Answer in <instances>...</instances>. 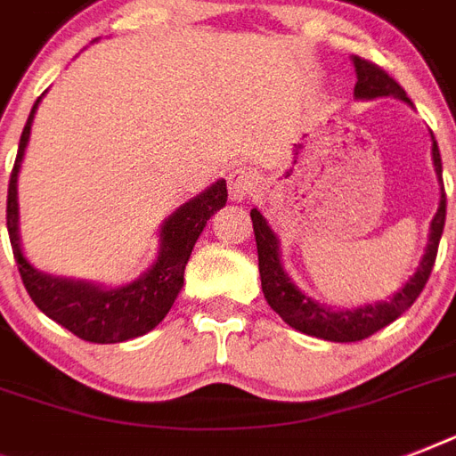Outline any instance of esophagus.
I'll return each mask as SVG.
<instances>
[{
    "instance_id": "1",
    "label": "esophagus",
    "mask_w": 456,
    "mask_h": 456,
    "mask_svg": "<svg viewBox=\"0 0 456 456\" xmlns=\"http://www.w3.org/2000/svg\"><path fill=\"white\" fill-rule=\"evenodd\" d=\"M227 184H229V196H232L234 200H243L256 191L257 175L250 170V167L241 165V167H236V170L229 172Z\"/></svg>"
}]
</instances>
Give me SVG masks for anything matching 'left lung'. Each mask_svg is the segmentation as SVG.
I'll return each instance as SVG.
<instances>
[{"label":"left lung","instance_id":"obj_1","mask_svg":"<svg viewBox=\"0 0 456 456\" xmlns=\"http://www.w3.org/2000/svg\"><path fill=\"white\" fill-rule=\"evenodd\" d=\"M354 70H357V85H354V96L357 99H376V96H397L410 102L404 89L390 77L381 66H376L371 61L354 56L353 59ZM433 163H436V172L443 179V160H440L438 144L433 142ZM447 199L445 186L440 193V208L436 217L431 222V239H428V248L426 256L419 265L417 274L404 284L403 291H397L395 296L386 303L364 305L357 310H326L322 305L312 303L307 296L293 286L289 274L284 272L281 263H279V246L277 236L267 227V222L260 215L257 208L250 210V220H253V232H256V246H257V270H260V279H263V293L270 307L277 312L279 317L284 319L286 324L298 329V331L307 333V336H317V338L333 340V343H354V340H364L369 336H374L376 331H381L383 326H388L390 322H395L403 312H407L414 305V300L421 296L426 281L431 277L433 265H436V256H438L440 236H443V227H445L447 215Z\"/></svg>","mask_w":456,"mask_h":456}]
</instances>
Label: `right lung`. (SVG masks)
<instances>
[{"instance_id":"obj_1","label":"right lung","mask_w":456,"mask_h":456,"mask_svg":"<svg viewBox=\"0 0 456 456\" xmlns=\"http://www.w3.org/2000/svg\"><path fill=\"white\" fill-rule=\"evenodd\" d=\"M39 99L30 110V118L20 134L18 156L9 179V196H6V227H9L11 248L16 257L18 272L23 279L25 291L30 293L32 303L45 312L46 317L66 326L68 331L89 343H123L151 331L170 312L184 284V267L191 256L193 243L200 236L210 215L217 213L227 203V182H215L208 191L184 203L170 220L163 224L160 239L163 248L156 265L134 284L103 291L99 286L53 279L37 272L23 257L18 243V203L16 179L18 167L23 160L25 144L30 137V125Z\"/></svg>"}]
</instances>
